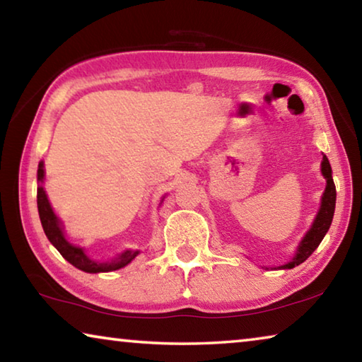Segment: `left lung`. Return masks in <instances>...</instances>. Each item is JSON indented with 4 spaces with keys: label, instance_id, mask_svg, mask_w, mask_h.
I'll return each instance as SVG.
<instances>
[{
    "label": "left lung",
    "instance_id": "1",
    "mask_svg": "<svg viewBox=\"0 0 362 362\" xmlns=\"http://www.w3.org/2000/svg\"><path fill=\"white\" fill-rule=\"evenodd\" d=\"M321 173L326 177L327 185H326V192L322 194V201H321V209L317 212L316 220L311 230L306 233V236L303 238V241L300 243L297 255L293 257V260L287 263L283 268H293L300 265V263L305 262L308 257L315 252L316 247L320 246L322 238L326 236V233L329 230L330 223H332V217H334V211H335V198H337V192H335V185L332 180V169H330L329 159L324 156L322 158V164H321Z\"/></svg>",
    "mask_w": 362,
    "mask_h": 362
}]
</instances>
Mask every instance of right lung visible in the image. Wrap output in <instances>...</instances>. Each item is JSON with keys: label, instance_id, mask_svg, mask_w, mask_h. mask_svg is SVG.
Segmentation results:
<instances>
[{"label": "right lung", "instance_id": "1", "mask_svg": "<svg viewBox=\"0 0 362 362\" xmlns=\"http://www.w3.org/2000/svg\"><path fill=\"white\" fill-rule=\"evenodd\" d=\"M42 179H45V170H42V163H40L38 182H42ZM36 198H38V212H40L41 225H42V230L46 233L47 240L54 244V247L59 250L60 255L69 260L73 267L83 269L86 273H103V272H113V269L126 267L132 259H136L139 250H126V252L121 254L118 259L108 263L90 260L89 257L83 252L81 247L71 246V244L64 238L59 218L56 217V214L52 212L51 204H49L42 187L38 188V196H36Z\"/></svg>", "mask_w": 362, "mask_h": 362}]
</instances>
